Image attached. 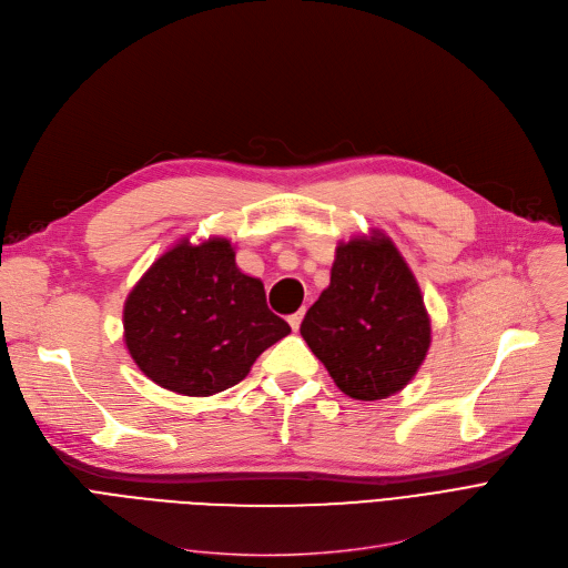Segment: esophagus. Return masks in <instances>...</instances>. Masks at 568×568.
<instances>
[{
  "label": "esophagus",
  "instance_id": "obj_1",
  "mask_svg": "<svg viewBox=\"0 0 568 568\" xmlns=\"http://www.w3.org/2000/svg\"><path fill=\"white\" fill-rule=\"evenodd\" d=\"M302 320H304V311H296L294 315H290V317H287V322H290V326H292L294 332L300 329V326H302Z\"/></svg>",
  "mask_w": 568,
  "mask_h": 568
}]
</instances>
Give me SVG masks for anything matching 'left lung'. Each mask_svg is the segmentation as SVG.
<instances>
[{
	"instance_id": "obj_1",
	"label": "left lung",
	"mask_w": 568,
	"mask_h": 568,
	"mask_svg": "<svg viewBox=\"0 0 568 568\" xmlns=\"http://www.w3.org/2000/svg\"><path fill=\"white\" fill-rule=\"evenodd\" d=\"M300 332L338 389L356 400L405 389L430 347L419 283L379 230L338 244L332 283Z\"/></svg>"
}]
</instances>
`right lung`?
I'll list each match as a JSON object with an SVG mask.
<instances>
[{
  "mask_svg": "<svg viewBox=\"0 0 568 568\" xmlns=\"http://www.w3.org/2000/svg\"><path fill=\"white\" fill-rule=\"evenodd\" d=\"M290 324L266 306L260 278L234 262L227 239H189L163 253L124 304V341L138 368L182 396H214L242 382Z\"/></svg>",
  "mask_w": 568,
  "mask_h": 568,
  "instance_id": "1",
  "label": "right lung"
}]
</instances>
